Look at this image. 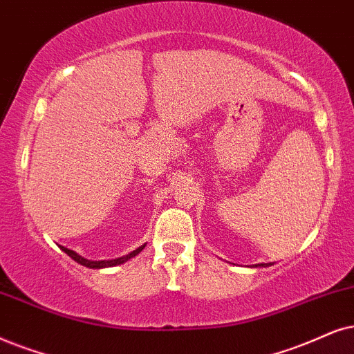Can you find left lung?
Wrapping results in <instances>:
<instances>
[{
	"instance_id": "1",
	"label": "left lung",
	"mask_w": 354,
	"mask_h": 354,
	"mask_svg": "<svg viewBox=\"0 0 354 354\" xmlns=\"http://www.w3.org/2000/svg\"><path fill=\"white\" fill-rule=\"evenodd\" d=\"M261 266H263V265H261Z\"/></svg>"
}]
</instances>
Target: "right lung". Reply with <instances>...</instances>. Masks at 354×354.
<instances>
[{
	"label": "right lung",
	"mask_w": 354,
	"mask_h": 354,
	"mask_svg": "<svg viewBox=\"0 0 354 354\" xmlns=\"http://www.w3.org/2000/svg\"><path fill=\"white\" fill-rule=\"evenodd\" d=\"M144 248H145V245H142V247H138L137 250H133L132 253L125 254V257L118 258V259H109V261H89V259H84L83 257H80V254L75 253L73 250H68V248L62 247V250H64V252H65L66 254H68V257L73 258L75 261L80 263V265L88 266V268H96V270H100V268H106V266H118V265H122V263L127 261V259H131V258L136 257V254L140 253Z\"/></svg>",
	"instance_id": "obj_1"
}]
</instances>
